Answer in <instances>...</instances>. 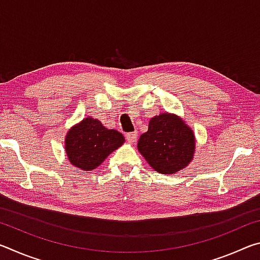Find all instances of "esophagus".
<instances>
[{"label":"esophagus","mask_w":260,"mask_h":260,"mask_svg":"<svg viewBox=\"0 0 260 260\" xmlns=\"http://www.w3.org/2000/svg\"><path fill=\"white\" fill-rule=\"evenodd\" d=\"M138 132H131V133L126 134V139L129 143H134L136 142V140H138Z\"/></svg>","instance_id":"1"}]
</instances>
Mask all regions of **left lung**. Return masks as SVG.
Instances as JSON below:
<instances>
[{"label":"left lung","instance_id":"obj_1","mask_svg":"<svg viewBox=\"0 0 260 260\" xmlns=\"http://www.w3.org/2000/svg\"><path fill=\"white\" fill-rule=\"evenodd\" d=\"M138 149L153 170L173 174L191 161L195 136L177 114L160 113L149 121L148 131L140 136Z\"/></svg>","mask_w":260,"mask_h":260}]
</instances>
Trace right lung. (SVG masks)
I'll use <instances>...</instances> for the list:
<instances>
[{
  "instance_id": "1",
  "label": "right lung",
  "mask_w": 260,
  "mask_h": 260,
  "mask_svg": "<svg viewBox=\"0 0 260 260\" xmlns=\"http://www.w3.org/2000/svg\"><path fill=\"white\" fill-rule=\"evenodd\" d=\"M124 136L116 129H108L99 119L88 117L73 126L65 136V151L73 166L91 171L122 146Z\"/></svg>"
}]
</instances>
